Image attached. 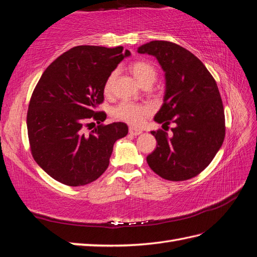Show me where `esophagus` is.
<instances>
[{
  "mask_svg": "<svg viewBox=\"0 0 257 257\" xmlns=\"http://www.w3.org/2000/svg\"><path fill=\"white\" fill-rule=\"evenodd\" d=\"M128 131H130V134H131V135H133V136H138V135L142 134V131H141L140 128H138V127H133V126H131Z\"/></svg>",
  "mask_w": 257,
  "mask_h": 257,
  "instance_id": "obj_1",
  "label": "esophagus"
}]
</instances>
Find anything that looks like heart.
Masks as SVG:
<instances>
[{
    "label": "heart",
    "mask_w": 257,
    "mask_h": 257,
    "mask_svg": "<svg viewBox=\"0 0 257 257\" xmlns=\"http://www.w3.org/2000/svg\"><path fill=\"white\" fill-rule=\"evenodd\" d=\"M130 70L132 75L136 79L141 85L145 83H154L157 78V71L156 68L154 67L150 62L146 61H136L134 64L131 65ZM117 72L113 71L111 75L107 77L105 84H104V91L105 93H109L114 80H115ZM152 112V109L148 105H142L132 103V102H122L119 103L115 109L113 110V115L116 118L121 119V121L126 122L128 124L138 125L142 123L143 118L148 115Z\"/></svg>",
    "instance_id": "1"
}]
</instances>
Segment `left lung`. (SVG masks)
Listing matches in <instances>:
<instances>
[{
  "mask_svg": "<svg viewBox=\"0 0 257 257\" xmlns=\"http://www.w3.org/2000/svg\"><path fill=\"white\" fill-rule=\"evenodd\" d=\"M138 53L154 56L165 73V93L154 121L175 124L173 134L151 132L156 150L148 166L162 178L190 179L212 162L224 141V111L218 85L202 62L179 45L153 41Z\"/></svg>",
  "mask_w": 257,
  "mask_h": 257,
  "instance_id": "left-lung-1",
  "label": "left lung"
}]
</instances>
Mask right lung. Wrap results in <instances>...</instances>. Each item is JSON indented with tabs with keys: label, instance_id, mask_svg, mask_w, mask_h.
Returning <instances> with one entry per match:
<instances>
[{
	"label": "right lung",
	"instance_id": "1",
	"mask_svg": "<svg viewBox=\"0 0 257 257\" xmlns=\"http://www.w3.org/2000/svg\"><path fill=\"white\" fill-rule=\"evenodd\" d=\"M130 56L122 46L83 45L66 51L44 71L28 106L27 131L34 159L51 178L84 186L109 167L113 145L127 135V125L101 124L87 134L84 124L106 118L104 112H96L105 81Z\"/></svg>",
	"mask_w": 257,
	"mask_h": 257
}]
</instances>
